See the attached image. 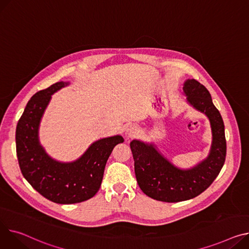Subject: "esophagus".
Returning a JSON list of instances; mask_svg holds the SVG:
<instances>
[{
    "label": "esophagus",
    "mask_w": 249,
    "mask_h": 249,
    "mask_svg": "<svg viewBox=\"0 0 249 249\" xmlns=\"http://www.w3.org/2000/svg\"><path fill=\"white\" fill-rule=\"evenodd\" d=\"M136 134H137V129H136L135 126L130 125V126L126 129V136H127L128 138L134 137Z\"/></svg>",
    "instance_id": "obj_1"
}]
</instances>
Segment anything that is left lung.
I'll return each mask as SVG.
<instances>
[{"instance_id":"left-lung-1","label":"left lung","mask_w":249,"mask_h":249,"mask_svg":"<svg viewBox=\"0 0 249 249\" xmlns=\"http://www.w3.org/2000/svg\"><path fill=\"white\" fill-rule=\"evenodd\" d=\"M183 91L187 102L209 119L212 143L206 159L190 169H180L165 158L154 144L140 140L130 143L138 185L147 196L158 201L180 202L201 194L218 176L225 161L224 123L209 91L194 79L184 82Z\"/></svg>"}]
</instances>
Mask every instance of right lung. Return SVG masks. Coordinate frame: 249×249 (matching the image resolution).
<instances>
[{"mask_svg": "<svg viewBox=\"0 0 249 249\" xmlns=\"http://www.w3.org/2000/svg\"><path fill=\"white\" fill-rule=\"evenodd\" d=\"M69 82H57L33 96L16 129L19 166L25 179L47 199L59 204H73L92 198L102 183L107 160L114 147L124 141L116 135L94 142L73 162H59L50 157L39 141V127L52 95Z\"/></svg>", "mask_w": 249, "mask_h": 249, "instance_id": "obj_1", "label": "right lung"}]
</instances>
